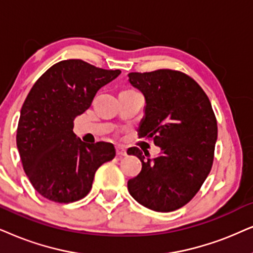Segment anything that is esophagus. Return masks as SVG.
<instances>
[{
	"mask_svg": "<svg viewBox=\"0 0 253 253\" xmlns=\"http://www.w3.org/2000/svg\"><path fill=\"white\" fill-rule=\"evenodd\" d=\"M117 155H118V156H126V155H127L126 149H125L124 147L118 146V147H117Z\"/></svg>",
	"mask_w": 253,
	"mask_h": 253,
	"instance_id": "34e87169",
	"label": "esophagus"
}]
</instances>
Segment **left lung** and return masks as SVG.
<instances>
[{
    "mask_svg": "<svg viewBox=\"0 0 253 253\" xmlns=\"http://www.w3.org/2000/svg\"><path fill=\"white\" fill-rule=\"evenodd\" d=\"M128 82L146 101L139 136L152 139L161 153L150 159L148 152L128 148L142 169L127 188L143 207L174 211L196 195L211 170L217 140L211 104L193 78L178 71L132 72Z\"/></svg>",
    "mask_w": 253,
    "mask_h": 253,
    "instance_id": "8db88e82",
    "label": "left lung"
}]
</instances>
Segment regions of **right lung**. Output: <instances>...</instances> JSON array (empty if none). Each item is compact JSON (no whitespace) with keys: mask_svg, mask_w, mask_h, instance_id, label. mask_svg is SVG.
<instances>
[{"mask_svg":"<svg viewBox=\"0 0 253 253\" xmlns=\"http://www.w3.org/2000/svg\"><path fill=\"white\" fill-rule=\"evenodd\" d=\"M120 73L81 59L62 60L30 89L21 110L16 143L25 174L43 197L58 203L85 197L97 169L116 156L112 143L83 142L73 133V121Z\"/></svg>","mask_w":253,"mask_h":253,"instance_id":"add662e5","label":"right lung"}]
</instances>
